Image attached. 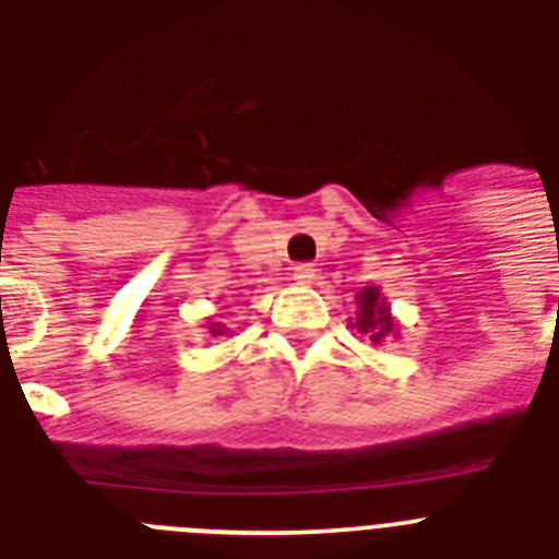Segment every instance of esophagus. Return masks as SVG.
Listing matches in <instances>:
<instances>
[{
  "label": "esophagus",
  "instance_id": "obj_1",
  "mask_svg": "<svg viewBox=\"0 0 559 559\" xmlns=\"http://www.w3.org/2000/svg\"><path fill=\"white\" fill-rule=\"evenodd\" d=\"M294 280H296V283H299V285H310V283H313V280H316V269H313V265H310V263H299V265H296V269H294Z\"/></svg>",
  "mask_w": 559,
  "mask_h": 559
}]
</instances>
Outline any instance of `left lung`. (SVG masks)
I'll return each instance as SVG.
<instances>
[{
    "label": "left lung",
    "mask_w": 559,
    "mask_h": 559,
    "mask_svg": "<svg viewBox=\"0 0 559 559\" xmlns=\"http://www.w3.org/2000/svg\"><path fill=\"white\" fill-rule=\"evenodd\" d=\"M355 305H358V316H355L353 328L360 335H367V341H372L374 347L383 344L386 338H397V319L392 316V305L386 302V296L380 294L378 285L358 290Z\"/></svg>",
    "instance_id": "1"
}]
</instances>
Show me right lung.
Here are the masks:
<instances>
[{
	"label": "right lung",
	"mask_w": 559,
	"mask_h": 559,
	"mask_svg": "<svg viewBox=\"0 0 559 559\" xmlns=\"http://www.w3.org/2000/svg\"><path fill=\"white\" fill-rule=\"evenodd\" d=\"M206 330H210L212 335H226V333H229V328H226V324H221V322H206Z\"/></svg>",
	"instance_id": "obj_1"
}]
</instances>
